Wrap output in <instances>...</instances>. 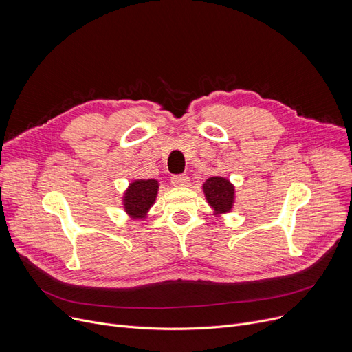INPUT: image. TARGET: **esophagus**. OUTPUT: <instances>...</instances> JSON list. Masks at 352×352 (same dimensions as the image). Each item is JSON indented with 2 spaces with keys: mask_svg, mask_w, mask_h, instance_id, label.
<instances>
[{
  "mask_svg": "<svg viewBox=\"0 0 352 352\" xmlns=\"http://www.w3.org/2000/svg\"><path fill=\"white\" fill-rule=\"evenodd\" d=\"M171 184L174 187H187L190 184V178L187 175H173Z\"/></svg>",
  "mask_w": 352,
  "mask_h": 352,
  "instance_id": "esophagus-1",
  "label": "esophagus"
}]
</instances>
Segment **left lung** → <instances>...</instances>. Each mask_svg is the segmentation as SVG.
Wrapping results in <instances>:
<instances>
[{
  "label": "left lung",
  "instance_id": "left-lung-1",
  "mask_svg": "<svg viewBox=\"0 0 352 352\" xmlns=\"http://www.w3.org/2000/svg\"><path fill=\"white\" fill-rule=\"evenodd\" d=\"M202 190H204L208 204L214 210V215L226 214L232 210L235 191L227 178L211 177L204 182Z\"/></svg>",
  "mask_w": 352,
  "mask_h": 352
}]
</instances>
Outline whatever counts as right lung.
<instances>
[{
	"label": "right lung",
	"mask_w": 352,
	"mask_h": 352,
	"mask_svg": "<svg viewBox=\"0 0 352 352\" xmlns=\"http://www.w3.org/2000/svg\"><path fill=\"white\" fill-rule=\"evenodd\" d=\"M158 181L157 179H135L129 184L126 191L124 192V210L125 212L134 218H145L146 212L150 211L155 202L158 194Z\"/></svg>",
	"instance_id": "add662e5"
}]
</instances>
